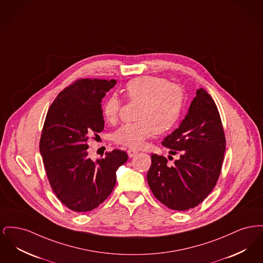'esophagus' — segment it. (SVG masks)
I'll list each match as a JSON object with an SVG mask.
<instances>
[{"mask_svg":"<svg viewBox=\"0 0 263 263\" xmlns=\"http://www.w3.org/2000/svg\"><path fill=\"white\" fill-rule=\"evenodd\" d=\"M127 153H128L129 158H133V157H135V156L137 155L138 151L133 150V149H129V150L127 151Z\"/></svg>","mask_w":263,"mask_h":263,"instance_id":"obj_1","label":"esophagus"}]
</instances>
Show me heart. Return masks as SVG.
I'll list each match as a JSON object with an SVG mask.
<instances>
[{
    "label": "heart",
    "mask_w": 263,
    "mask_h": 263,
    "mask_svg": "<svg viewBox=\"0 0 263 263\" xmlns=\"http://www.w3.org/2000/svg\"><path fill=\"white\" fill-rule=\"evenodd\" d=\"M128 100L139 101L136 119L126 123L113 134L116 144L132 149L141 148L147 139L156 132L164 133L175 127L183 106V91L160 77L144 76L126 84ZM120 110V100L111 96L104 102L102 115L106 122H116Z\"/></svg>",
    "instance_id": "b5f03b06"
}]
</instances>
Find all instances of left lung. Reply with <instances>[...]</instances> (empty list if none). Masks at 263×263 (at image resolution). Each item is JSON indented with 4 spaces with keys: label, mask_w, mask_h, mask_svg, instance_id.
Listing matches in <instances>:
<instances>
[{
    "label": "left lung",
    "mask_w": 263,
    "mask_h": 263,
    "mask_svg": "<svg viewBox=\"0 0 263 263\" xmlns=\"http://www.w3.org/2000/svg\"><path fill=\"white\" fill-rule=\"evenodd\" d=\"M162 144L179 159L168 166L163 156H151L147 181L153 194L173 210L194 208L215 187L226 149L221 117L206 89H197L184 119Z\"/></svg>",
    "instance_id": "obj_1"
}]
</instances>
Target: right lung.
<instances>
[{
    "mask_svg": "<svg viewBox=\"0 0 263 263\" xmlns=\"http://www.w3.org/2000/svg\"><path fill=\"white\" fill-rule=\"evenodd\" d=\"M115 80L81 79L52 102L39 143L51 187L75 212H88L105 200L116 183V171L126 163L124 151L113 150L93 162L88 141L104 128L101 100Z\"/></svg>",
    "mask_w": 263,
    "mask_h": 263,
    "instance_id": "obj_1",
    "label": "right lung"
}]
</instances>
